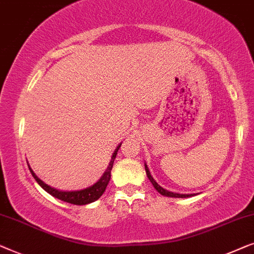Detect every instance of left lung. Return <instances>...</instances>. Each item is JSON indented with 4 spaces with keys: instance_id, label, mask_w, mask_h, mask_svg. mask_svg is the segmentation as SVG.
Instances as JSON below:
<instances>
[{
    "instance_id": "8db88e82",
    "label": "left lung",
    "mask_w": 254,
    "mask_h": 254,
    "mask_svg": "<svg viewBox=\"0 0 254 254\" xmlns=\"http://www.w3.org/2000/svg\"><path fill=\"white\" fill-rule=\"evenodd\" d=\"M145 170H146V174H147L148 180L151 181V183L153 184V187H154V188L156 189V191H158L160 194L166 195V197H171V198H189V197H192V195H194V194H181V193H174V192H170V191H168V190H164L163 188H161L158 183H156V182L154 181V178L152 177V175H151V173H149V170H148V167L146 166V164H145Z\"/></svg>"
}]
</instances>
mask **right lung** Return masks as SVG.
Listing matches in <instances>:
<instances>
[{
  "instance_id": "1",
  "label": "right lung",
  "mask_w": 254,
  "mask_h": 254,
  "mask_svg": "<svg viewBox=\"0 0 254 254\" xmlns=\"http://www.w3.org/2000/svg\"><path fill=\"white\" fill-rule=\"evenodd\" d=\"M121 145L122 144H120L119 146H117L115 152L113 153V156H112V160H110V162H109V166L107 167L105 174L102 175L101 178H100V180L96 182L95 184H93L92 187L84 189V190H79V191L56 190V189L51 188L49 185L44 183V182H42L40 178H39L37 175L33 173V170H32V168L30 166H28V169H30L32 176L34 177V180L38 182V184L40 185V187L44 189L45 191H47L49 194H52L53 197L62 200V201L73 203V205H87V203H91L93 201H95V200H98L103 194V192L106 191L107 185H108L109 181H110V173H112L113 164H114V161H115L117 152H119Z\"/></svg>"
}]
</instances>
